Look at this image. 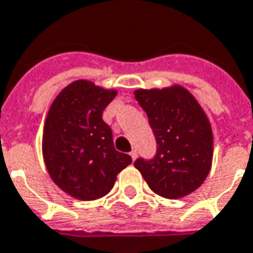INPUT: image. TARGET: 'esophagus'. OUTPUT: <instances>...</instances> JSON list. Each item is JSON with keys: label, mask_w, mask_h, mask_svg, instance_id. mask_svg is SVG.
I'll list each match as a JSON object with an SVG mask.
<instances>
[{"label": "esophagus", "mask_w": 253, "mask_h": 253, "mask_svg": "<svg viewBox=\"0 0 253 253\" xmlns=\"http://www.w3.org/2000/svg\"><path fill=\"white\" fill-rule=\"evenodd\" d=\"M130 157H131V158H132V161H135L136 157H138V153H136L135 150H132L131 153H130Z\"/></svg>", "instance_id": "esophagus-1"}]
</instances>
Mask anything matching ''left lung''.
Listing matches in <instances>:
<instances>
[{
	"label": "left lung",
	"instance_id": "1",
	"mask_svg": "<svg viewBox=\"0 0 253 253\" xmlns=\"http://www.w3.org/2000/svg\"><path fill=\"white\" fill-rule=\"evenodd\" d=\"M136 102L149 118L157 141L153 160L134 166L161 197L177 200L193 193L207 179L213 160V132L207 114L188 89H135Z\"/></svg>",
	"mask_w": 253,
	"mask_h": 253
}]
</instances>
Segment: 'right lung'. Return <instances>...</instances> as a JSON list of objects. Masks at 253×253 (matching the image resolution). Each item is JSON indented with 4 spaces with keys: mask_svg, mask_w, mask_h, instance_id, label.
I'll return each mask as SVG.
<instances>
[{
    "mask_svg": "<svg viewBox=\"0 0 253 253\" xmlns=\"http://www.w3.org/2000/svg\"><path fill=\"white\" fill-rule=\"evenodd\" d=\"M89 80H75L50 104L42 131V158L52 181L71 197L106 196L131 157L115 150L104 108L117 96Z\"/></svg>",
    "mask_w": 253,
    "mask_h": 253,
    "instance_id": "obj_1",
    "label": "right lung"
}]
</instances>
